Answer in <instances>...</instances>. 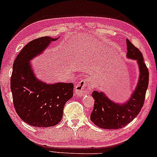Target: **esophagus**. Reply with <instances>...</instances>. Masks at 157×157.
<instances>
[{
	"label": "esophagus",
	"mask_w": 157,
	"mask_h": 157,
	"mask_svg": "<svg viewBox=\"0 0 157 157\" xmlns=\"http://www.w3.org/2000/svg\"><path fill=\"white\" fill-rule=\"evenodd\" d=\"M93 85L90 79L85 78L82 79L80 82L77 84V85L75 87V93L78 95L82 96L85 94L88 93L90 91L92 90Z\"/></svg>",
	"instance_id": "obj_1"
}]
</instances>
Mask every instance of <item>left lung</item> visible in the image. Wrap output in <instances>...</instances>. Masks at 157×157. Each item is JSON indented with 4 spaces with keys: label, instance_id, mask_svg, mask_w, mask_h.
<instances>
[{
    "label": "left lung",
    "instance_id": "1",
    "mask_svg": "<svg viewBox=\"0 0 157 157\" xmlns=\"http://www.w3.org/2000/svg\"><path fill=\"white\" fill-rule=\"evenodd\" d=\"M126 43L128 51L126 57L136 60L138 65V82L129 99L123 104L113 101L104 92H92L94 106L90 120L103 129H119L125 127L138 115L145 99L149 84L148 69L139 49L128 39H126Z\"/></svg>",
    "mask_w": 157,
    "mask_h": 157
}]
</instances>
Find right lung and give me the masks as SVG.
<instances>
[{
	"mask_svg": "<svg viewBox=\"0 0 157 157\" xmlns=\"http://www.w3.org/2000/svg\"><path fill=\"white\" fill-rule=\"evenodd\" d=\"M59 38L43 36L30 41L15 58L10 88L19 117L34 127L48 128L59 123L64 106L73 96L72 82L48 84L35 75L30 61Z\"/></svg>",
	"mask_w": 157,
	"mask_h": 157,
	"instance_id": "right-lung-1",
	"label": "right lung"
}]
</instances>
